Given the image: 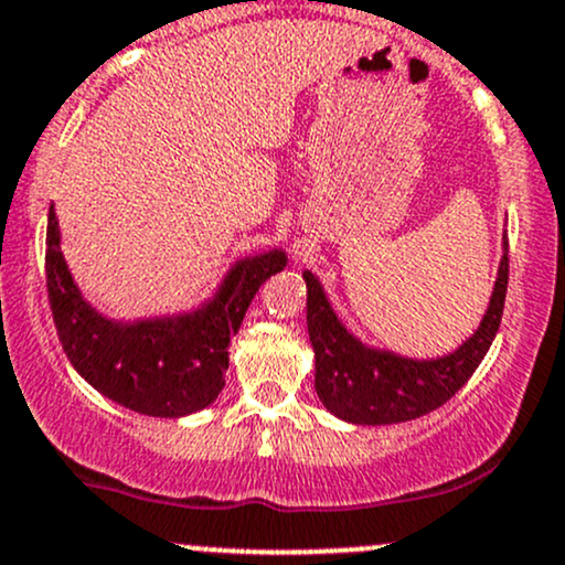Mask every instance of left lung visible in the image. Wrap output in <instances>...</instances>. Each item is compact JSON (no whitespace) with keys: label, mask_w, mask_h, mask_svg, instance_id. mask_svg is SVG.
Instances as JSON below:
<instances>
[{"label":"left lung","mask_w":565,"mask_h":565,"mask_svg":"<svg viewBox=\"0 0 565 565\" xmlns=\"http://www.w3.org/2000/svg\"><path fill=\"white\" fill-rule=\"evenodd\" d=\"M508 249V242H504ZM510 257L499 263V276L481 327L451 355L436 361L401 359L385 350L361 345L337 321L321 284L305 270L308 287V334L316 350V393L329 412L355 425L408 423L444 406L483 361L502 323L508 295Z\"/></svg>","instance_id":"1"}]
</instances>
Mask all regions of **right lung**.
Listing matches in <instances>:
<instances>
[{"mask_svg": "<svg viewBox=\"0 0 565 565\" xmlns=\"http://www.w3.org/2000/svg\"><path fill=\"white\" fill-rule=\"evenodd\" d=\"M55 212L47 217V295L68 361L95 391L151 417H183L217 398L228 342L265 278L287 265L284 252L238 263L206 308L178 319L116 323L82 300L61 255Z\"/></svg>", "mask_w": 565, "mask_h": 565, "instance_id": "obj_1", "label": "right lung"}]
</instances>
